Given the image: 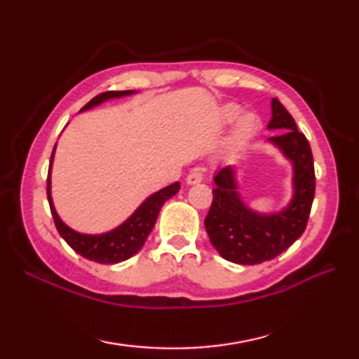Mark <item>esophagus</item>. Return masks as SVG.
Masks as SVG:
<instances>
[{
    "mask_svg": "<svg viewBox=\"0 0 359 359\" xmlns=\"http://www.w3.org/2000/svg\"><path fill=\"white\" fill-rule=\"evenodd\" d=\"M203 180V175L199 171H191L187 175V184L188 185H197Z\"/></svg>",
    "mask_w": 359,
    "mask_h": 359,
    "instance_id": "obj_1",
    "label": "esophagus"
}]
</instances>
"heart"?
Segmentation results:
<instances>
[{
	"instance_id": "1",
	"label": "heart",
	"mask_w": 359,
	"mask_h": 359,
	"mask_svg": "<svg viewBox=\"0 0 359 359\" xmlns=\"http://www.w3.org/2000/svg\"><path fill=\"white\" fill-rule=\"evenodd\" d=\"M241 114H242V109L239 108V106L228 104L222 109V114H220V120H222V123H225V125L233 123L234 120L239 118ZM255 131H256V117L251 116V114H245V116L241 117L238 121V125H236V128H234L233 140L236 143L245 142L248 137L253 135Z\"/></svg>"
}]
</instances>
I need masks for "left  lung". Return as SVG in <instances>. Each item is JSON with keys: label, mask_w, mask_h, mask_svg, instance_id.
I'll list each match as a JSON object with an SVG mask.
<instances>
[{"label": "left lung", "mask_w": 359, "mask_h": 359, "mask_svg": "<svg viewBox=\"0 0 359 359\" xmlns=\"http://www.w3.org/2000/svg\"><path fill=\"white\" fill-rule=\"evenodd\" d=\"M269 131H284L266 143L292 166V197L280 210L251 208L239 193L238 166L228 165L215 175L212 203L205 217L210 242L224 259L241 265L271 261L301 238L315 197L313 156L306 135L276 98L271 100Z\"/></svg>", "instance_id": "8db88e82"}]
</instances>
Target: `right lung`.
<instances>
[{
  "mask_svg": "<svg viewBox=\"0 0 359 359\" xmlns=\"http://www.w3.org/2000/svg\"><path fill=\"white\" fill-rule=\"evenodd\" d=\"M134 94H137V90H111V93L100 94L95 98H93V100H90L85 108L81 109V112L93 109L95 106L102 104L104 102L114 100V98L129 97ZM55 148L52 151L49 174H48V201H49L53 222H55L60 236H62V238L67 242V245H69L74 251H77L80 256L98 264H118L139 253L142 247L144 245V242H147L149 233L152 231V228H154L158 212L162 210L165 202L179 193L180 189L179 182H174V184L168 185L162 189H158V191L152 193L151 196H148L147 199L137 207V210L133 212V215L125 220V222H121L116 228H112V230L98 233V234L80 233L63 222V219L58 216V212L55 210V205H53L50 172H52Z\"/></svg>",
  "mask_w": 359,
  "mask_h": 359,
  "instance_id": "1",
  "label": "right lung"
}]
</instances>
